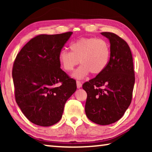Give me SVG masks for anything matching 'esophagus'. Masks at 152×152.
I'll use <instances>...</instances> for the list:
<instances>
[{"label": "esophagus", "instance_id": "1", "mask_svg": "<svg viewBox=\"0 0 152 152\" xmlns=\"http://www.w3.org/2000/svg\"><path fill=\"white\" fill-rule=\"evenodd\" d=\"M76 85H77V88H80L82 87V82L79 80L76 81Z\"/></svg>", "mask_w": 152, "mask_h": 152}]
</instances>
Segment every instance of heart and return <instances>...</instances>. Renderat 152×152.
<instances>
[{
	"mask_svg": "<svg viewBox=\"0 0 152 152\" xmlns=\"http://www.w3.org/2000/svg\"><path fill=\"white\" fill-rule=\"evenodd\" d=\"M71 51L61 50L59 53V61L64 70L70 72L79 62L82 65L73 76L82 78L103 72L109 62L110 50L106 41L95 37H83L71 43Z\"/></svg>",
	"mask_w": 152,
	"mask_h": 152,
	"instance_id": "heart-1",
	"label": "heart"
}]
</instances>
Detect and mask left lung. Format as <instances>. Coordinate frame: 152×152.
<instances>
[{
	"instance_id": "left-lung-1",
	"label": "left lung",
	"mask_w": 152,
	"mask_h": 152,
	"mask_svg": "<svg viewBox=\"0 0 152 152\" xmlns=\"http://www.w3.org/2000/svg\"><path fill=\"white\" fill-rule=\"evenodd\" d=\"M110 42V56L105 70L83 84L85 113L96 124L110 125L124 115L132 99L135 72L132 51L125 40L110 32L101 33Z\"/></svg>"
}]
</instances>
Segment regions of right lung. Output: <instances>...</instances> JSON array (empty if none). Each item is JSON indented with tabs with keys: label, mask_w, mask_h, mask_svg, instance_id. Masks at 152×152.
Returning <instances> with one entry per match:
<instances>
[{
	"label": "right lung",
	"mask_w": 152,
	"mask_h": 152,
	"mask_svg": "<svg viewBox=\"0 0 152 152\" xmlns=\"http://www.w3.org/2000/svg\"><path fill=\"white\" fill-rule=\"evenodd\" d=\"M72 34L36 36L15 58L12 72L15 100L35 125L49 127L60 121L67 100L76 91V80L60 68L58 58Z\"/></svg>",
	"instance_id": "obj_1"
}]
</instances>
